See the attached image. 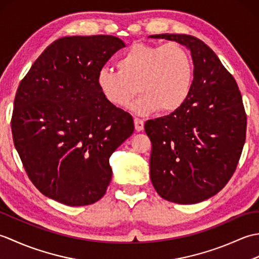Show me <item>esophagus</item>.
I'll return each mask as SVG.
<instances>
[{"label":"esophagus","mask_w":259,"mask_h":259,"mask_svg":"<svg viewBox=\"0 0 259 259\" xmlns=\"http://www.w3.org/2000/svg\"><path fill=\"white\" fill-rule=\"evenodd\" d=\"M134 121H135V129H136V131H138V133H140V131L144 130V125H145L144 120H141L139 118H135Z\"/></svg>","instance_id":"34e87169"}]
</instances>
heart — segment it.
<instances>
[{"instance_id": "1", "label": "heart", "mask_w": 259, "mask_h": 259, "mask_svg": "<svg viewBox=\"0 0 259 259\" xmlns=\"http://www.w3.org/2000/svg\"><path fill=\"white\" fill-rule=\"evenodd\" d=\"M115 65L118 71L102 68L97 74L99 91L115 108L128 107L139 91L142 96L133 106L136 113L147 114L158 109L161 113H171L190 93L194 63L179 43H135Z\"/></svg>"}]
</instances>
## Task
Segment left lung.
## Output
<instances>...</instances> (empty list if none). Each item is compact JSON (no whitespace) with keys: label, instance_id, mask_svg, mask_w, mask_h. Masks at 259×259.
Instances as JSON below:
<instances>
[{"label":"left lung","instance_id":"left-lung-1","mask_svg":"<svg viewBox=\"0 0 259 259\" xmlns=\"http://www.w3.org/2000/svg\"><path fill=\"white\" fill-rule=\"evenodd\" d=\"M185 46L194 80L177 111L145 124L152 144L150 179L159 196L189 205L221 191L237 167L247 119L238 85L214 52L187 34H155Z\"/></svg>","mask_w":259,"mask_h":259}]
</instances>
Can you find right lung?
<instances>
[{
	"label": "right lung",
	"mask_w": 259,
	"mask_h": 259,
	"mask_svg": "<svg viewBox=\"0 0 259 259\" xmlns=\"http://www.w3.org/2000/svg\"><path fill=\"white\" fill-rule=\"evenodd\" d=\"M124 42L112 35L65 36L42 52L14 99L15 149L43 195L67 206L101 199L109 158L134 134V119L99 91L97 74Z\"/></svg>",
	"instance_id": "1"
}]
</instances>
